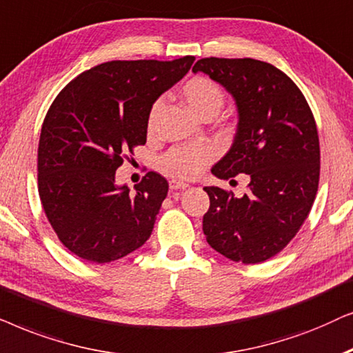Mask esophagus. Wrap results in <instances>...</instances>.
<instances>
[{"instance_id": "esophagus-1", "label": "esophagus", "mask_w": 353, "mask_h": 353, "mask_svg": "<svg viewBox=\"0 0 353 353\" xmlns=\"http://www.w3.org/2000/svg\"><path fill=\"white\" fill-rule=\"evenodd\" d=\"M187 187H189V184H185V182L177 181V179H172L171 182H169V189H171L172 192H176V190H184V189H187Z\"/></svg>"}]
</instances>
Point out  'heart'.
I'll use <instances>...</instances> for the list:
<instances>
[{"label": "heart", "mask_w": 353, "mask_h": 353, "mask_svg": "<svg viewBox=\"0 0 353 353\" xmlns=\"http://www.w3.org/2000/svg\"><path fill=\"white\" fill-rule=\"evenodd\" d=\"M181 95L187 106L196 116L203 117L210 112L218 114L224 105V92L218 82L206 75H194L181 87ZM159 116V103H154L147 117V130L153 134L157 130ZM213 159V150L210 147H174L159 159V166L171 176L181 179H194L203 171V168Z\"/></svg>", "instance_id": "heart-1"}]
</instances>
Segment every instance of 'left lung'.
I'll use <instances>...</instances> for the list:
<instances>
[{"label": "left lung", "instance_id": "obj_1", "mask_svg": "<svg viewBox=\"0 0 353 353\" xmlns=\"http://www.w3.org/2000/svg\"><path fill=\"white\" fill-rule=\"evenodd\" d=\"M208 74L236 98L231 150L211 169L219 179L248 174L247 194L205 187L206 242L232 261L253 265L289 245L308 218L319 182L316 122L303 93L283 70L252 58H203Z\"/></svg>", "mask_w": 353, "mask_h": 353}]
</instances>
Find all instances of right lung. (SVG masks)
<instances>
[{
    "mask_svg": "<svg viewBox=\"0 0 353 353\" xmlns=\"http://www.w3.org/2000/svg\"><path fill=\"white\" fill-rule=\"evenodd\" d=\"M194 61L184 56L98 64L79 74L51 103L37 157L39 195L70 253L101 265L129 255L152 236L168 181L150 171L130 194L114 184L116 169L147 142L153 103Z\"/></svg>",
    "mask_w": 353,
    "mask_h": 353,
    "instance_id": "right-lung-1",
    "label": "right lung"
}]
</instances>
